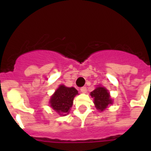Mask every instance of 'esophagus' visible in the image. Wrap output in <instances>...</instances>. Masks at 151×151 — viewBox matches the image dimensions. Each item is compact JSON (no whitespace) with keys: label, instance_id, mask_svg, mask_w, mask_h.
<instances>
[{"label":"esophagus","instance_id":"obj_1","mask_svg":"<svg viewBox=\"0 0 151 151\" xmlns=\"http://www.w3.org/2000/svg\"><path fill=\"white\" fill-rule=\"evenodd\" d=\"M80 90H81V91H82V93H86V92H87V88L82 87L81 88H80Z\"/></svg>","mask_w":151,"mask_h":151}]
</instances>
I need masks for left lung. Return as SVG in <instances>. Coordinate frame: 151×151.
Masks as SVG:
<instances>
[{
    "instance_id": "1",
    "label": "left lung",
    "mask_w": 151,
    "mask_h": 151,
    "mask_svg": "<svg viewBox=\"0 0 151 151\" xmlns=\"http://www.w3.org/2000/svg\"><path fill=\"white\" fill-rule=\"evenodd\" d=\"M91 95L94 98V104L97 110L99 111L104 110L109 105L113 103L109 92L104 87L96 88L93 91L91 92Z\"/></svg>"
}]
</instances>
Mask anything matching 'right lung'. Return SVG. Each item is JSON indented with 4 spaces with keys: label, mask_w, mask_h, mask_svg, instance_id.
Returning <instances> with one entry per match:
<instances>
[{
    "label": "right lung",
    "mask_w": 151,
    "mask_h": 151,
    "mask_svg": "<svg viewBox=\"0 0 151 151\" xmlns=\"http://www.w3.org/2000/svg\"><path fill=\"white\" fill-rule=\"evenodd\" d=\"M77 94L78 91L75 88L60 85L50 97V106L61 116H66L73 106V99Z\"/></svg>",
    "instance_id": "add662e5"
}]
</instances>
